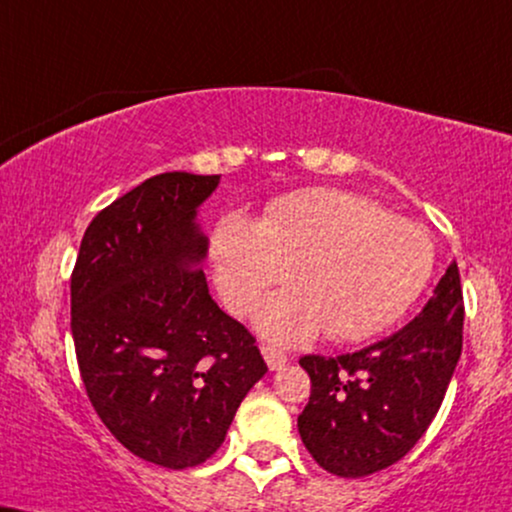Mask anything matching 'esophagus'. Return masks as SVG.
Returning <instances> with one entry per match:
<instances>
[{
	"label": "esophagus",
	"mask_w": 512,
	"mask_h": 512,
	"mask_svg": "<svg viewBox=\"0 0 512 512\" xmlns=\"http://www.w3.org/2000/svg\"><path fill=\"white\" fill-rule=\"evenodd\" d=\"M262 357L264 361H267V366L271 368V371H278V368H283L288 364V357L283 352H278L276 347H262Z\"/></svg>",
	"instance_id": "obj_1"
}]
</instances>
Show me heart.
I'll use <instances>...</instances> for the list:
<instances>
[{
  "label": "heart",
  "mask_w": 512,
  "mask_h": 512,
  "mask_svg": "<svg viewBox=\"0 0 512 512\" xmlns=\"http://www.w3.org/2000/svg\"><path fill=\"white\" fill-rule=\"evenodd\" d=\"M217 288L234 314H250L269 288L257 328L281 345L328 331L338 342L387 331L418 300L435 269L423 226L387 215L342 189H304L271 200L264 219L229 212L212 234Z\"/></svg>",
  "instance_id": "b5f03b06"
}]
</instances>
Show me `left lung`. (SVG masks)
<instances>
[{
	"label": "left lung",
	"mask_w": 512,
	"mask_h": 512,
	"mask_svg": "<svg viewBox=\"0 0 512 512\" xmlns=\"http://www.w3.org/2000/svg\"><path fill=\"white\" fill-rule=\"evenodd\" d=\"M463 316L461 276L451 262L423 312L401 331L352 354L300 359L312 394L297 430L323 470L366 477L409 454L461 359Z\"/></svg>",
	"instance_id": "obj_1"
}]
</instances>
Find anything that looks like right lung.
<instances>
[{
  "label": "right lung",
  "mask_w": 512,
  "mask_h": 512,
  "mask_svg": "<svg viewBox=\"0 0 512 512\" xmlns=\"http://www.w3.org/2000/svg\"><path fill=\"white\" fill-rule=\"evenodd\" d=\"M219 174L165 172L103 208L70 278V328L87 397L148 463H205L267 373L248 328L217 307L198 208Z\"/></svg>",
  "instance_id": "1"
}]
</instances>
